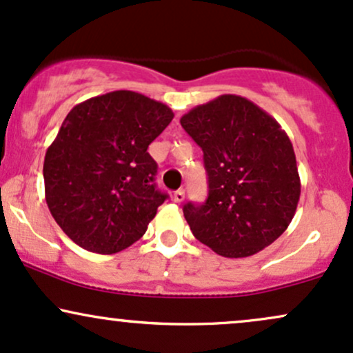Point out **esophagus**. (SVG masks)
Returning <instances> with one entry per match:
<instances>
[{"mask_svg": "<svg viewBox=\"0 0 353 353\" xmlns=\"http://www.w3.org/2000/svg\"><path fill=\"white\" fill-rule=\"evenodd\" d=\"M173 200H175L176 203H181V201L185 200V190H176V192L173 193Z\"/></svg>", "mask_w": 353, "mask_h": 353, "instance_id": "34e87169", "label": "esophagus"}]
</instances>
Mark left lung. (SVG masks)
Listing matches in <instances>:
<instances>
[{
	"label": "left lung",
	"mask_w": 353,
	"mask_h": 353,
	"mask_svg": "<svg viewBox=\"0 0 353 353\" xmlns=\"http://www.w3.org/2000/svg\"><path fill=\"white\" fill-rule=\"evenodd\" d=\"M180 123L203 150L208 175L205 203L183 207L195 239L228 259L273 243L300 198L294 146L279 121L247 98L221 94L190 110Z\"/></svg>",
	"instance_id": "8db88e82"
}]
</instances>
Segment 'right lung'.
Masks as SVG:
<instances>
[{"instance_id":"add662e5","label":"right lung","mask_w":353,"mask_h":353,"mask_svg":"<svg viewBox=\"0 0 353 353\" xmlns=\"http://www.w3.org/2000/svg\"><path fill=\"white\" fill-rule=\"evenodd\" d=\"M173 112L118 90L78 103L66 114L43 165L48 208L63 232L88 252L110 255L145 235L168 195L157 188L148 145Z\"/></svg>"}]
</instances>
